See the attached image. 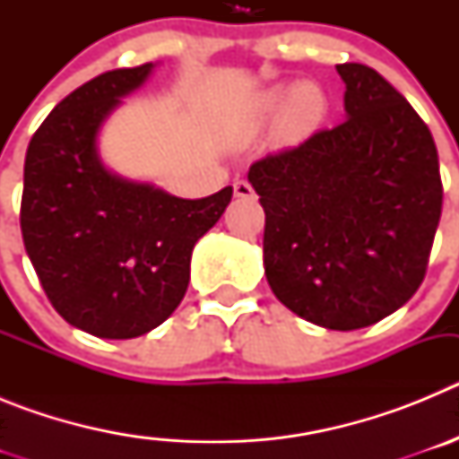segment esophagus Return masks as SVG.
Segmentation results:
<instances>
[{
	"label": "esophagus",
	"instance_id": "34e87169",
	"mask_svg": "<svg viewBox=\"0 0 459 459\" xmlns=\"http://www.w3.org/2000/svg\"><path fill=\"white\" fill-rule=\"evenodd\" d=\"M234 195H237V197H255V190L248 181H237V184H234Z\"/></svg>",
	"mask_w": 459,
	"mask_h": 459
}]
</instances>
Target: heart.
<instances>
[{
    "label": "heart",
    "mask_w": 459,
    "mask_h": 459,
    "mask_svg": "<svg viewBox=\"0 0 459 459\" xmlns=\"http://www.w3.org/2000/svg\"><path fill=\"white\" fill-rule=\"evenodd\" d=\"M324 96L317 84L299 82L287 91L282 108H280V135L287 140H299L306 137L319 126L324 117Z\"/></svg>",
    "instance_id": "heart-1"
}]
</instances>
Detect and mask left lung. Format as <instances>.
<instances>
[{
	"instance_id": "1",
	"label": "left lung",
	"mask_w": 459,
	"mask_h": 459,
	"mask_svg": "<svg viewBox=\"0 0 459 459\" xmlns=\"http://www.w3.org/2000/svg\"><path fill=\"white\" fill-rule=\"evenodd\" d=\"M347 119L250 165L266 213L264 273L294 315L354 331L416 294L441 218L432 133L363 64H340Z\"/></svg>"
}]
</instances>
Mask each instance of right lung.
Returning a JSON list of instances; mask_svg holds the SVG:
<instances>
[{
    "instance_id": "obj_1",
    "label": "right lung",
    "mask_w": 459,
    "mask_h": 459,
    "mask_svg": "<svg viewBox=\"0 0 459 459\" xmlns=\"http://www.w3.org/2000/svg\"><path fill=\"white\" fill-rule=\"evenodd\" d=\"M152 71L117 68L68 93L24 158V250L52 307L96 338H137L177 310L195 243L232 200V186L184 200L103 165L100 126Z\"/></svg>"
}]
</instances>
